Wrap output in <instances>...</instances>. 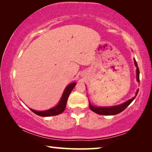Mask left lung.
I'll return each mask as SVG.
<instances>
[{
  "instance_id": "left-lung-1",
  "label": "left lung",
  "mask_w": 152,
  "mask_h": 152,
  "mask_svg": "<svg viewBox=\"0 0 152 152\" xmlns=\"http://www.w3.org/2000/svg\"><path fill=\"white\" fill-rule=\"evenodd\" d=\"M134 63H135V66H136V67L137 81H138V82H140V79H139V77H140V71H139L138 64H137V62L135 59H134ZM138 93V90L136 91V95H135L133 98H132L131 99H129L128 101H126L124 103L121 104L120 105L113 106V107H95V106L91 105V103H89V107H90V109L92 110L93 112H95V113H96L97 114H99V115H116V114L121 113L122 111H124V110L132 102L133 100L135 99V97H136Z\"/></svg>"
}]
</instances>
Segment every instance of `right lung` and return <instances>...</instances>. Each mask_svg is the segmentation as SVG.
Returning a JSON list of instances; mask_svg holds the SVG:
<instances>
[{"mask_svg": "<svg viewBox=\"0 0 152 152\" xmlns=\"http://www.w3.org/2000/svg\"><path fill=\"white\" fill-rule=\"evenodd\" d=\"M75 85H76V83L74 82V83H72V84H70L69 85H68V86H66V88L64 91V93L63 95H62L61 98L60 99L59 104H58L54 108H52V109L49 110H46V111H37L32 109H30V110L32 112H34L35 114H37V115L43 116V117L59 115V114L61 113L62 112H64V110H65L66 102H67L68 97H69L70 93H71L72 90L73 89Z\"/></svg>", "mask_w": 152, "mask_h": 152, "instance_id": "right-lung-1", "label": "right lung"}]
</instances>
